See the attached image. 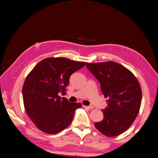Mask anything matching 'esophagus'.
Wrapping results in <instances>:
<instances>
[{"instance_id":"34e87169","label":"esophagus","mask_w":158,"mask_h":158,"mask_svg":"<svg viewBox=\"0 0 158 158\" xmlns=\"http://www.w3.org/2000/svg\"><path fill=\"white\" fill-rule=\"evenodd\" d=\"M84 107H85V109H94V107L92 106H84Z\"/></svg>"}]
</instances>
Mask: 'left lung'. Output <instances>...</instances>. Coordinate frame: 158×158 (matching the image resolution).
<instances>
[{"instance_id":"left-lung-1","label":"left lung","mask_w":158,"mask_h":158,"mask_svg":"<svg viewBox=\"0 0 158 158\" xmlns=\"http://www.w3.org/2000/svg\"><path fill=\"white\" fill-rule=\"evenodd\" d=\"M86 67L100 83L107 107L102 110L103 119L95 123L98 130L107 136H116L131 126L140 111L142 89L131 70L115 62L86 63Z\"/></svg>"}]
</instances>
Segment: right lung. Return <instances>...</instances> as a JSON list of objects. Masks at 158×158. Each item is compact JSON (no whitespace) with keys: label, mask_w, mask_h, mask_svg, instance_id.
Instances as JSON below:
<instances>
[{"label":"right lung","mask_w":158,"mask_h":158,"mask_svg":"<svg viewBox=\"0 0 158 158\" xmlns=\"http://www.w3.org/2000/svg\"><path fill=\"white\" fill-rule=\"evenodd\" d=\"M85 62L64 57H49L40 61L28 74L22 88L23 106L28 117L42 132L58 133L68 127L80 103L61 98L66 94L69 78Z\"/></svg>","instance_id":"1"}]
</instances>
